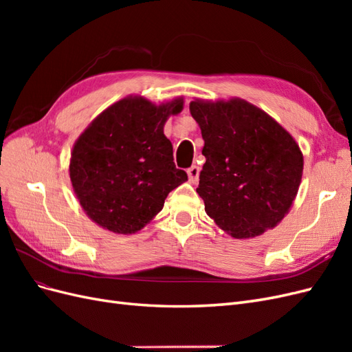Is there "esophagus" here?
Masks as SVG:
<instances>
[{
  "instance_id": "1",
  "label": "esophagus",
  "mask_w": 352,
  "mask_h": 352,
  "mask_svg": "<svg viewBox=\"0 0 352 352\" xmlns=\"http://www.w3.org/2000/svg\"><path fill=\"white\" fill-rule=\"evenodd\" d=\"M188 176L190 182H198V177H199V167L198 166H190L188 168Z\"/></svg>"
}]
</instances>
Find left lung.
<instances>
[{
    "instance_id": "obj_1",
    "label": "left lung",
    "mask_w": 352,
    "mask_h": 352,
    "mask_svg": "<svg viewBox=\"0 0 352 352\" xmlns=\"http://www.w3.org/2000/svg\"><path fill=\"white\" fill-rule=\"evenodd\" d=\"M206 163L197 192L207 214L233 238L257 236L291 208L304 160L294 138L243 100L192 101Z\"/></svg>"
}]
</instances>
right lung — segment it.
<instances>
[{
	"instance_id": "1",
	"label": "right lung",
	"mask_w": 352,
	"mask_h": 352,
	"mask_svg": "<svg viewBox=\"0 0 352 352\" xmlns=\"http://www.w3.org/2000/svg\"><path fill=\"white\" fill-rule=\"evenodd\" d=\"M182 100L154 105L124 98L95 119L73 146L70 180L82 208L104 229L141 230L164 199L188 180L173 163V145L163 127Z\"/></svg>"
}]
</instances>
